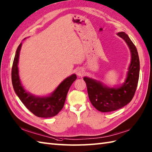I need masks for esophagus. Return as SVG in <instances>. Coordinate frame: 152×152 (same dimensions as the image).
<instances>
[{"label": "esophagus", "mask_w": 152, "mask_h": 152, "mask_svg": "<svg viewBox=\"0 0 152 152\" xmlns=\"http://www.w3.org/2000/svg\"><path fill=\"white\" fill-rule=\"evenodd\" d=\"M76 75L78 76H82L84 75V70L81 68L77 69L76 70Z\"/></svg>", "instance_id": "obj_1"}]
</instances>
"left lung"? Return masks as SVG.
Masks as SVG:
<instances>
[{"label":"left lung","instance_id":"left-lung-1","mask_svg":"<svg viewBox=\"0 0 152 152\" xmlns=\"http://www.w3.org/2000/svg\"><path fill=\"white\" fill-rule=\"evenodd\" d=\"M117 36L125 41L131 52V63L124 82L121 86L110 87L100 81L83 77L91 104L101 112L113 111L129 104L135 94L139 81L140 62L135 46L124 31L118 32Z\"/></svg>","mask_w":152,"mask_h":152}]
</instances>
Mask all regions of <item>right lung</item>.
Here are the masks:
<instances>
[{
    "instance_id": "right-lung-1",
    "label": "right lung",
    "mask_w": 152,
    "mask_h": 152,
    "mask_svg": "<svg viewBox=\"0 0 152 152\" xmlns=\"http://www.w3.org/2000/svg\"><path fill=\"white\" fill-rule=\"evenodd\" d=\"M21 47L22 43H20L16 50L12 65V80L13 89L23 104L34 115L42 118L54 116L64 106L66 94L70 87L76 80V75L73 74L66 77L48 96H38L28 93L21 83L19 75L18 63Z\"/></svg>"
}]
</instances>
